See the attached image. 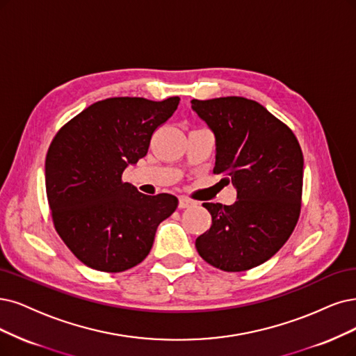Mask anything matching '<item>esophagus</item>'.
I'll return each mask as SVG.
<instances>
[{"instance_id": "obj_1", "label": "esophagus", "mask_w": 356, "mask_h": 356, "mask_svg": "<svg viewBox=\"0 0 356 356\" xmlns=\"http://www.w3.org/2000/svg\"><path fill=\"white\" fill-rule=\"evenodd\" d=\"M193 205H195V202L191 201L189 198H186V196H180V198H179V208H180V209L191 208V207H193Z\"/></svg>"}]
</instances>
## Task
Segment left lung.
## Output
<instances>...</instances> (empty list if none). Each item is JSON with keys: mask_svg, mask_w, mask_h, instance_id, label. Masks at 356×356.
<instances>
[{"mask_svg": "<svg viewBox=\"0 0 356 356\" xmlns=\"http://www.w3.org/2000/svg\"><path fill=\"white\" fill-rule=\"evenodd\" d=\"M216 136V175L238 191L232 205L205 202L213 225L195 242L208 264L227 273L251 270L291 238L300 213L304 155L289 129L243 97L192 99Z\"/></svg>", "mask_w": 356, "mask_h": 356, "instance_id": "left-lung-1", "label": "left lung"}]
</instances>
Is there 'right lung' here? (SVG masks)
Wrapping results in <instances>:
<instances>
[{"mask_svg":"<svg viewBox=\"0 0 356 356\" xmlns=\"http://www.w3.org/2000/svg\"><path fill=\"white\" fill-rule=\"evenodd\" d=\"M179 101L102 99L52 139L45 160L51 217L85 266L105 273L138 266L151 251L158 225L176 211L175 195H143L122 175L147 155L152 134L173 115Z\"/></svg>","mask_w":356,"mask_h":356,"instance_id":"1","label":"right lung"}]
</instances>
